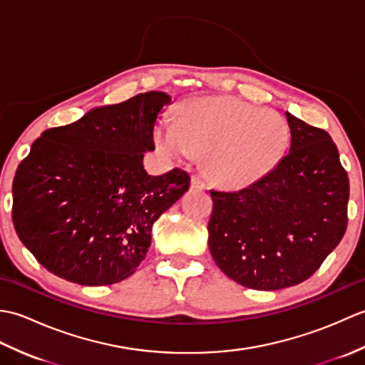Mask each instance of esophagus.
<instances>
[{
  "instance_id": "1",
  "label": "esophagus",
  "mask_w": 365,
  "mask_h": 365,
  "mask_svg": "<svg viewBox=\"0 0 365 365\" xmlns=\"http://www.w3.org/2000/svg\"><path fill=\"white\" fill-rule=\"evenodd\" d=\"M191 188L192 190H205V182L199 175H192Z\"/></svg>"
}]
</instances>
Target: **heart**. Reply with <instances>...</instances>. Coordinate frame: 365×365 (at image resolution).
I'll return each mask as SVG.
<instances>
[{
  "instance_id": "b5f03b06",
  "label": "heart",
  "mask_w": 365,
  "mask_h": 365,
  "mask_svg": "<svg viewBox=\"0 0 365 365\" xmlns=\"http://www.w3.org/2000/svg\"><path fill=\"white\" fill-rule=\"evenodd\" d=\"M155 141L163 155L175 160L207 153L208 174L224 187L240 188L277 166L289 145V127L281 114L243 100L197 98L182 108L180 122L163 120Z\"/></svg>"
}]
</instances>
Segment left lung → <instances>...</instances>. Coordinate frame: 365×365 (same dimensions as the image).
<instances>
[{
	"label": "left lung",
	"instance_id": "8db88e82",
	"mask_svg": "<svg viewBox=\"0 0 365 365\" xmlns=\"http://www.w3.org/2000/svg\"><path fill=\"white\" fill-rule=\"evenodd\" d=\"M285 118L290 149L271 173L240 191H210L212 257L247 289L306 281L346 230L350 183L334 141L289 111Z\"/></svg>",
	"mask_w": 365,
	"mask_h": 365
}]
</instances>
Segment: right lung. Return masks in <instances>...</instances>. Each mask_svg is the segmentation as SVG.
Wrapping results in <instances>:
<instances>
[{"mask_svg":"<svg viewBox=\"0 0 365 365\" xmlns=\"http://www.w3.org/2000/svg\"><path fill=\"white\" fill-rule=\"evenodd\" d=\"M166 92L92 108L68 125L45 130L12 183V221L37 262L81 285H110L136 271L152 226L190 188L173 169L149 175L144 153Z\"/></svg>","mask_w":365,"mask_h":365,"instance_id":"1","label":"right lung"}]
</instances>
